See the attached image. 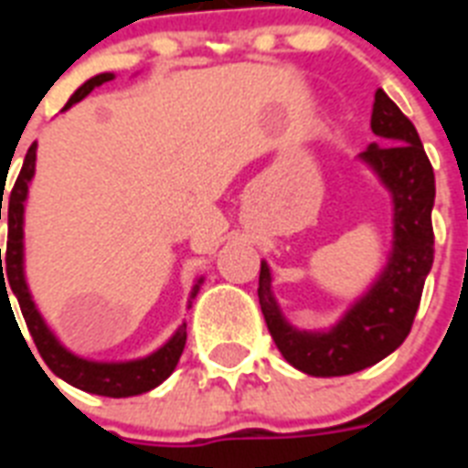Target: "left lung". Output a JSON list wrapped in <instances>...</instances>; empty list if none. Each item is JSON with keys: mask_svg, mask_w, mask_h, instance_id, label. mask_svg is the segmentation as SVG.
<instances>
[{"mask_svg": "<svg viewBox=\"0 0 468 468\" xmlns=\"http://www.w3.org/2000/svg\"><path fill=\"white\" fill-rule=\"evenodd\" d=\"M371 131L377 143L359 153L391 197V250L367 292L323 330H303L286 320L271 292V270L260 267V306L284 359L308 377H345L374 367L403 345L432 270L435 172L420 135L384 90L374 94Z\"/></svg>", "mask_w": 468, "mask_h": 468, "instance_id": "1", "label": "left lung"}]
</instances>
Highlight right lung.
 I'll use <instances>...</instances> for the list:
<instances>
[{"instance_id":"add662e5","label":"right lung","mask_w":468,"mask_h":468,"mask_svg":"<svg viewBox=\"0 0 468 468\" xmlns=\"http://www.w3.org/2000/svg\"><path fill=\"white\" fill-rule=\"evenodd\" d=\"M113 72H101V75L90 77L80 90L69 97L62 112H68L69 106H75L77 101H82L94 87H101L104 82H112ZM36 150L38 143H33L28 153H26L24 167L18 172V179L11 189L9 204H0V220H2V208H6V223H9V240H6V255L2 257L0 250V270H2V282H0V293L11 289L16 296L21 313H24L26 325L31 333L36 347H38L43 362L48 364V369L53 371L55 377L68 381L69 386H75L80 391L97 393V396H109V399H128V396H141L145 391H153L155 386H160L165 378L175 371L176 362L184 352V342H186V323L176 327L172 337L165 345L138 359H123V362H99V359H87V356L75 355L72 349H68L58 340V335L48 327L46 318L40 315L33 293L26 282V270H24V211H26V198H28V184H31L33 175H36ZM0 201H4V194ZM5 260V267H1V260ZM7 282H3V277ZM10 286L6 287L5 284ZM204 284V277L197 279V284L191 286L189 301L186 308H191V301L197 299L198 289ZM9 301V293H6ZM50 378V377H48Z\"/></svg>"}]
</instances>
